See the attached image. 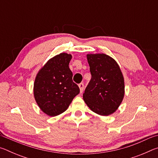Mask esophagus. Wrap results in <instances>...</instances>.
<instances>
[{"label": "esophagus", "mask_w": 158, "mask_h": 158, "mask_svg": "<svg viewBox=\"0 0 158 158\" xmlns=\"http://www.w3.org/2000/svg\"><path fill=\"white\" fill-rule=\"evenodd\" d=\"M84 84H82V83H81V84H79V88L80 89V92H81V93H82L83 90H84Z\"/></svg>", "instance_id": "esophagus-1"}]
</instances>
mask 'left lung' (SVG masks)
<instances>
[{
    "instance_id": "1",
    "label": "left lung",
    "mask_w": 158,
    "mask_h": 158,
    "mask_svg": "<svg viewBox=\"0 0 158 158\" xmlns=\"http://www.w3.org/2000/svg\"><path fill=\"white\" fill-rule=\"evenodd\" d=\"M91 79L83 99L92 111L106 116L114 114L125 95L121 69L113 58L105 53H88Z\"/></svg>"
}]
</instances>
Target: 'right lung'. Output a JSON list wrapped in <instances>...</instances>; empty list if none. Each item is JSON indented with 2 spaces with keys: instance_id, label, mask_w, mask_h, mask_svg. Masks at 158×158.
Wrapping results in <instances>:
<instances>
[{
  "instance_id": "add662e5",
  "label": "right lung",
  "mask_w": 158,
  "mask_h": 158,
  "mask_svg": "<svg viewBox=\"0 0 158 158\" xmlns=\"http://www.w3.org/2000/svg\"><path fill=\"white\" fill-rule=\"evenodd\" d=\"M70 53H60L47 61L40 69L33 85L37 105L45 114L56 116L69 107L79 88L73 81L69 68Z\"/></svg>"
}]
</instances>
